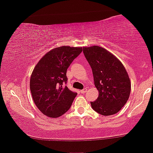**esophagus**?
Returning <instances> with one entry per match:
<instances>
[{
  "label": "esophagus",
  "instance_id": "34e87169",
  "mask_svg": "<svg viewBox=\"0 0 153 153\" xmlns=\"http://www.w3.org/2000/svg\"><path fill=\"white\" fill-rule=\"evenodd\" d=\"M86 91H87V89L86 88H83V90H81V93L84 94Z\"/></svg>",
  "mask_w": 153,
  "mask_h": 153
}]
</instances>
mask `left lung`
Segmentation results:
<instances>
[{"instance_id": "8db88e82", "label": "left lung", "mask_w": 153, "mask_h": 153, "mask_svg": "<svg viewBox=\"0 0 153 153\" xmlns=\"http://www.w3.org/2000/svg\"><path fill=\"white\" fill-rule=\"evenodd\" d=\"M83 52L93 71L99 96L91 106L102 116H111L126 104L131 91V82L120 60L104 48L83 47Z\"/></svg>"}]
</instances>
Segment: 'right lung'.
<instances>
[{"mask_svg": "<svg viewBox=\"0 0 153 153\" xmlns=\"http://www.w3.org/2000/svg\"><path fill=\"white\" fill-rule=\"evenodd\" d=\"M82 52L81 47L54 48L46 53L31 74L30 88L35 105L51 118H58L70 109L77 93L67 86V70Z\"/></svg>", "mask_w": 153, "mask_h": 153, "instance_id": "right-lung-1", "label": "right lung"}]
</instances>
